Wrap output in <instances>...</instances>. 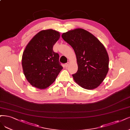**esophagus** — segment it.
Here are the masks:
<instances>
[{"mask_svg":"<svg viewBox=\"0 0 130 130\" xmlns=\"http://www.w3.org/2000/svg\"><path fill=\"white\" fill-rule=\"evenodd\" d=\"M69 65V62H67V63H66V64H64V67H66V68H67V67H68Z\"/></svg>","mask_w":130,"mask_h":130,"instance_id":"1","label":"esophagus"}]
</instances>
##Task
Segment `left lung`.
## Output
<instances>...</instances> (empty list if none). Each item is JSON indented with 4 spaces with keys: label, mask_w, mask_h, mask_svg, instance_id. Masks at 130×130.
<instances>
[{
    "label": "left lung",
    "mask_w": 130,
    "mask_h": 130,
    "mask_svg": "<svg viewBox=\"0 0 130 130\" xmlns=\"http://www.w3.org/2000/svg\"><path fill=\"white\" fill-rule=\"evenodd\" d=\"M62 38L73 47L76 56L78 70L73 75L75 81L86 89L97 88L109 71V56L103 44L82 28L63 33Z\"/></svg>",
    "instance_id": "obj_1"
}]
</instances>
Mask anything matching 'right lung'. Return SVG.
Segmentation results:
<instances>
[{"label": "right lung", "mask_w": 130, "mask_h": 130, "mask_svg": "<svg viewBox=\"0 0 130 130\" xmlns=\"http://www.w3.org/2000/svg\"><path fill=\"white\" fill-rule=\"evenodd\" d=\"M60 37L59 32L42 30L31 39L22 56L24 74L32 86L46 89L55 81L63 67L53 46Z\"/></svg>", "instance_id": "right-lung-1"}]
</instances>
